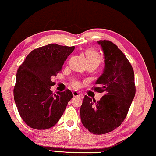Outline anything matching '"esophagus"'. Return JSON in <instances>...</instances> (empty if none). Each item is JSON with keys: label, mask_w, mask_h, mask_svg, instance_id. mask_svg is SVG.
I'll list each match as a JSON object with an SVG mask.
<instances>
[{"label": "esophagus", "mask_w": 156, "mask_h": 156, "mask_svg": "<svg viewBox=\"0 0 156 156\" xmlns=\"http://www.w3.org/2000/svg\"><path fill=\"white\" fill-rule=\"evenodd\" d=\"M73 96L74 97H79L80 96V93L77 92V91H73Z\"/></svg>", "instance_id": "obj_1"}]
</instances>
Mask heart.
I'll return each instance as SVG.
<instances>
[{"mask_svg": "<svg viewBox=\"0 0 156 156\" xmlns=\"http://www.w3.org/2000/svg\"><path fill=\"white\" fill-rule=\"evenodd\" d=\"M86 58H87V63L90 64H95L99 66V64L101 63L102 61L101 57L98 52L93 50H88L85 52ZM73 85H77L78 83L76 81H74L73 83Z\"/></svg>", "mask_w": 156, "mask_h": 156, "instance_id": "obj_1", "label": "heart"}]
</instances>
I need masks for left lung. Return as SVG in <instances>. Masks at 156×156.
<instances>
[{
    "label": "left lung",
    "mask_w": 156,
    "mask_h": 156,
    "mask_svg": "<svg viewBox=\"0 0 156 156\" xmlns=\"http://www.w3.org/2000/svg\"><path fill=\"white\" fill-rule=\"evenodd\" d=\"M104 55V73L94 91L104 93L98 101L85 95L80 113L88 131L103 134L120 126L126 118L135 95L134 74L131 64L118 46L109 41H97Z\"/></svg>",
    "instance_id": "1"
}]
</instances>
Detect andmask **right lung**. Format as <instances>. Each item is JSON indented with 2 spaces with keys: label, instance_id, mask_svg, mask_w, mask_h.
Wrapping results in <instances>:
<instances>
[{
  "label": "right lung",
  "instance_id": "obj_1",
  "mask_svg": "<svg viewBox=\"0 0 156 156\" xmlns=\"http://www.w3.org/2000/svg\"><path fill=\"white\" fill-rule=\"evenodd\" d=\"M74 46L49 45L36 48L19 67L14 87V99L19 113L30 127L47 129L54 126L73 98L69 90L51 91V77L61 72Z\"/></svg>",
  "mask_w": 156,
  "mask_h": 156
}]
</instances>
